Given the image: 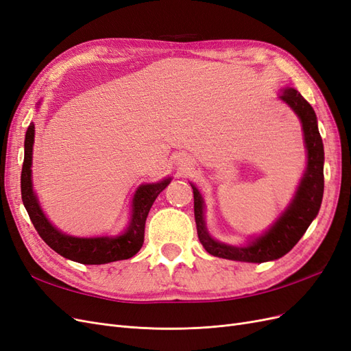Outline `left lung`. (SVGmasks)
<instances>
[{"instance_id": "left-lung-1", "label": "left lung", "mask_w": 351, "mask_h": 351, "mask_svg": "<svg viewBox=\"0 0 351 351\" xmlns=\"http://www.w3.org/2000/svg\"><path fill=\"white\" fill-rule=\"evenodd\" d=\"M280 98L290 105V108L299 115L302 121L307 149V168L304 177L302 178V183L297 189L289 209L275 222L267 234L244 247L228 246V244L215 241L208 234L204 219V200H202L199 190L192 184L197 236L202 246L212 256L252 263L278 259L295 246L319 212L324 196V145L319 130H317L316 114L311 104L293 88L284 89Z\"/></svg>"}]
</instances>
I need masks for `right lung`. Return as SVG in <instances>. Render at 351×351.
I'll use <instances>...</instances> for the list:
<instances>
[{
    "label": "right lung",
    "mask_w": 351,
    "mask_h": 351,
    "mask_svg": "<svg viewBox=\"0 0 351 351\" xmlns=\"http://www.w3.org/2000/svg\"><path fill=\"white\" fill-rule=\"evenodd\" d=\"M35 125L30 123L25 139V159L22 168V200L29 218L40 239L61 256L84 265H102L115 261L129 259L141 250L145 239V222L156 196L169 184L171 178H165L156 184H143L134 195L133 214L130 226L119 237H97L77 239L62 234L49 224V221L40 210L38 200L32 190V147H34Z\"/></svg>",
    "instance_id": "obj_1"
}]
</instances>
